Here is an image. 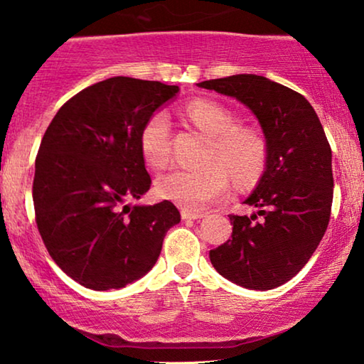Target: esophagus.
I'll return each instance as SVG.
<instances>
[{
  "mask_svg": "<svg viewBox=\"0 0 364 364\" xmlns=\"http://www.w3.org/2000/svg\"><path fill=\"white\" fill-rule=\"evenodd\" d=\"M181 215L183 220H197V218L205 217V212H192V210H186V208H183V210L181 212Z\"/></svg>",
  "mask_w": 364,
  "mask_h": 364,
  "instance_id": "1",
  "label": "esophagus"
}]
</instances>
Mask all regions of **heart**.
I'll return each instance as SVG.
<instances>
[{"label": "heart", "mask_w": 364, "mask_h": 364, "mask_svg": "<svg viewBox=\"0 0 364 364\" xmlns=\"http://www.w3.org/2000/svg\"><path fill=\"white\" fill-rule=\"evenodd\" d=\"M186 112L191 121L212 134L207 149V166L200 168H176L157 181V192L186 210H202L220 198L228 188V171L238 182H248L262 172L265 164V146L257 132L237 127L233 114L222 104L196 99L188 102ZM141 152L156 168L171 162V119L157 111L144 124Z\"/></svg>", "instance_id": "obj_1"}]
</instances>
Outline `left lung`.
I'll list each match as a JSON object with an SVG mask.
<instances>
[{"label": "left lung", "instance_id": "left-lung-1", "mask_svg": "<svg viewBox=\"0 0 364 364\" xmlns=\"http://www.w3.org/2000/svg\"><path fill=\"white\" fill-rule=\"evenodd\" d=\"M197 86L238 99L265 134V172L245 200L262 218L232 213V238L210 250V262L237 285L272 290L306 265L326 232L333 203L330 142L311 104L283 84L235 74Z\"/></svg>", "mask_w": 364, "mask_h": 364}]
</instances>
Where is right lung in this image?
<instances>
[{
    "label": "right lung",
    "instance_id": "right-lung-1",
    "mask_svg": "<svg viewBox=\"0 0 364 364\" xmlns=\"http://www.w3.org/2000/svg\"><path fill=\"white\" fill-rule=\"evenodd\" d=\"M178 86L109 77L63 104L36 156V225L58 267L91 290L122 288L151 270L167 230L181 222L172 202L129 205L151 188L141 131Z\"/></svg>",
    "mask_w": 364,
    "mask_h": 364
}]
</instances>
